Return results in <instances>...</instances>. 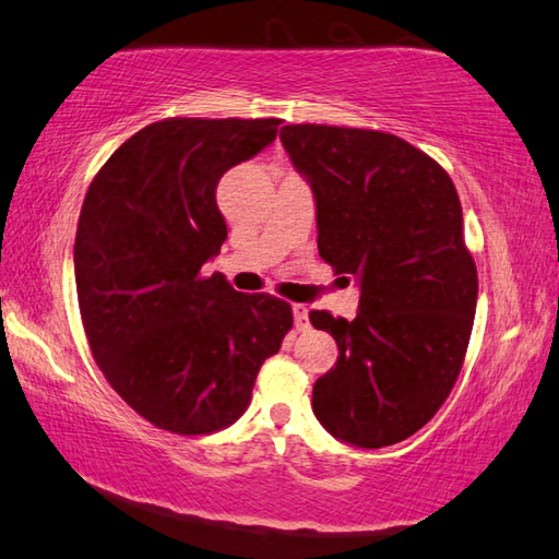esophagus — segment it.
<instances>
[{
  "label": "esophagus",
  "instance_id": "1",
  "mask_svg": "<svg viewBox=\"0 0 559 559\" xmlns=\"http://www.w3.org/2000/svg\"><path fill=\"white\" fill-rule=\"evenodd\" d=\"M292 314H295L297 331L309 329V309H307V305H292Z\"/></svg>",
  "mask_w": 559,
  "mask_h": 559
}]
</instances>
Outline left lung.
Masks as SVG:
<instances>
[{
	"label": "left lung",
	"instance_id": "1",
	"mask_svg": "<svg viewBox=\"0 0 559 559\" xmlns=\"http://www.w3.org/2000/svg\"><path fill=\"white\" fill-rule=\"evenodd\" d=\"M280 140L314 193L319 254L360 289L354 321L309 314L338 346L311 407L341 442L397 444L442 407L472 338L478 277L456 189L395 134L287 124Z\"/></svg>",
	"mask_w": 559,
	"mask_h": 559
}]
</instances>
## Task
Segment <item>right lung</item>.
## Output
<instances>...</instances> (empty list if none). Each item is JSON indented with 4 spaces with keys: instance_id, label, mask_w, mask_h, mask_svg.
<instances>
[{
    "instance_id": "add662e5",
    "label": "right lung",
    "mask_w": 559,
    "mask_h": 559,
    "mask_svg": "<svg viewBox=\"0 0 559 559\" xmlns=\"http://www.w3.org/2000/svg\"><path fill=\"white\" fill-rule=\"evenodd\" d=\"M280 120L169 117L132 134L91 183L75 233V287L95 364L136 415L211 435L250 405L292 307L240 295L201 267L228 238L221 176L277 136Z\"/></svg>"
}]
</instances>
